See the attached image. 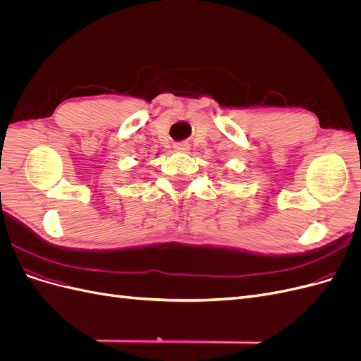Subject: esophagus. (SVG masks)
<instances>
[{"label": "esophagus", "instance_id": "1", "mask_svg": "<svg viewBox=\"0 0 361 361\" xmlns=\"http://www.w3.org/2000/svg\"><path fill=\"white\" fill-rule=\"evenodd\" d=\"M174 150H178V152H188L190 150V145L188 143H176L174 145Z\"/></svg>", "mask_w": 361, "mask_h": 361}]
</instances>
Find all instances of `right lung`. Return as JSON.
<instances>
[{
	"instance_id": "add662e5",
	"label": "right lung",
	"mask_w": 361,
	"mask_h": 361,
	"mask_svg": "<svg viewBox=\"0 0 361 361\" xmlns=\"http://www.w3.org/2000/svg\"><path fill=\"white\" fill-rule=\"evenodd\" d=\"M157 155H158V154H157Z\"/></svg>"
}]
</instances>
